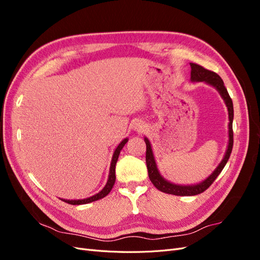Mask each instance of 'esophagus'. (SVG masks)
Instances as JSON below:
<instances>
[{"instance_id":"obj_1","label":"esophagus","mask_w":260,"mask_h":260,"mask_svg":"<svg viewBox=\"0 0 260 260\" xmlns=\"http://www.w3.org/2000/svg\"><path fill=\"white\" fill-rule=\"evenodd\" d=\"M132 128L135 129V130H137V131H142V130L145 128V124H144V122H143V121L137 120L135 123H133Z\"/></svg>"}]
</instances>
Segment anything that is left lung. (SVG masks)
Returning a JSON list of instances; mask_svg holds the SVG:
<instances>
[{
	"mask_svg": "<svg viewBox=\"0 0 260 260\" xmlns=\"http://www.w3.org/2000/svg\"><path fill=\"white\" fill-rule=\"evenodd\" d=\"M191 65V81L192 82H205L214 88L219 92L220 96L222 98L224 101V104L228 108V114H229V141H228V146L225 149V153L222 160L217 166V168L212 171V174L208 176L205 180H203L202 182L196 183V184H190V185H182V184H176L172 183L170 181L165 179L157 168V164L155 160V157L153 154L152 145L149 140L145 137L144 141L146 144V166L148 171V177L149 180L152 181V183L155 185L156 188H158L159 191L172 194V195H178V196H192V195H198L203 193L205 190L211 185L214 182L216 178L220 175V172L222 171L224 168L225 164L229 160V157L232 152L233 147V130H232V123H233V103L232 100L228 93L225 86L223 84V81L221 78H220L216 73L210 72L204 67L193 64L190 62Z\"/></svg>",
	"mask_w": 260,
	"mask_h": 260,
	"instance_id": "8db88e82",
	"label": "left lung"
}]
</instances>
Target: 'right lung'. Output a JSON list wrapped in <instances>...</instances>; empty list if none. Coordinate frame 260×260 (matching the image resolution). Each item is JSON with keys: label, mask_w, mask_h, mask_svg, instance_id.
<instances>
[{"label": "right lung", "mask_w": 260, "mask_h": 260, "mask_svg": "<svg viewBox=\"0 0 260 260\" xmlns=\"http://www.w3.org/2000/svg\"><path fill=\"white\" fill-rule=\"evenodd\" d=\"M128 138L123 139L121 142L119 143L115 149V152L113 154V158H112V162H111V168H109V175H108V179H107V182L105 184V186L102 188V190L96 193L95 195L90 196V198H86L83 200H65V199H61V201H64L65 203L68 204H72V205H82V204H88V203H92L94 201H98L105 198V196L112 191V188L115 184V180H116V176H115V168H116V162L118 160V157H119L120 151L122 149V147L124 146V144L128 142Z\"/></svg>", "instance_id": "obj_1"}]
</instances>
